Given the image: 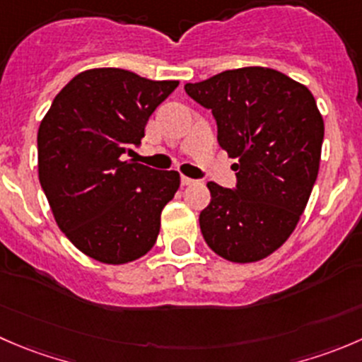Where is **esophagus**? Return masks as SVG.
I'll return each mask as SVG.
<instances>
[{"label": "esophagus", "mask_w": 362, "mask_h": 362, "mask_svg": "<svg viewBox=\"0 0 362 362\" xmlns=\"http://www.w3.org/2000/svg\"><path fill=\"white\" fill-rule=\"evenodd\" d=\"M182 185H194L196 184V180L194 178H189V177H184V175H182Z\"/></svg>", "instance_id": "obj_1"}]
</instances>
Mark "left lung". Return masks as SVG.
<instances>
[{
  "mask_svg": "<svg viewBox=\"0 0 362 362\" xmlns=\"http://www.w3.org/2000/svg\"><path fill=\"white\" fill-rule=\"evenodd\" d=\"M185 92L212 110L217 141L237 159V187L206 184L203 238L230 262L267 258L296 230L317 180L324 118L313 93L267 66L224 70Z\"/></svg>",
  "mask_w": 362,
  "mask_h": 362,
  "instance_id": "left-lung-1",
  "label": "left lung"
}]
</instances>
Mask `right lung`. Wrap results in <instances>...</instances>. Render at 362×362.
<instances>
[{
	"mask_svg": "<svg viewBox=\"0 0 362 362\" xmlns=\"http://www.w3.org/2000/svg\"><path fill=\"white\" fill-rule=\"evenodd\" d=\"M177 86L124 69L84 70L54 97L38 127V180L52 216L97 262H134L156 244L180 175L124 159Z\"/></svg>",
	"mask_w": 362,
	"mask_h": 362,
	"instance_id": "right-lung-1",
	"label": "right lung"
}]
</instances>
